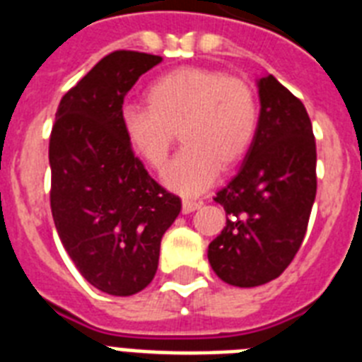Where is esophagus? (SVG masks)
Returning <instances> with one entry per match:
<instances>
[{
  "instance_id": "esophagus-1",
  "label": "esophagus",
  "mask_w": 362,
  "mask_h": 362,
  "mask_svg": "<svg viewBox=\"0 0 362 362\" xmlns=\"http://www.w3.org/2000/svg\"><path fill=\"white\" fill-rule=\"evenodd\" d=\"M201 206L202 202L195 201V199H184V201H182V211H184V214H191V211L199 210Z\"/></svg>"
}]
</instances>
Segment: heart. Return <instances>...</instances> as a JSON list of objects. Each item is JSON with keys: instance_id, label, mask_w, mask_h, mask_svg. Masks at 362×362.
Segmentation results:
<instances>
[{"instance_id": "obj_1", "label": "heart", "mask_w": 362, "mask_h": 362, "mask_svg": "<svg viewBox=\"0 0 362 362\" xmlns=\"http://www.w3.org/2000/svg\"><path fill=\"white\" fill-rule=\"evenodd\" d=\"M148 105L128 104L122 130L137 154L161 171L178 132L186 143L165 173L180 193L206 189L219 169L242 160L258 130V102L242 78L219 70L182 66L148 87Z\"/></svg>"}]
</instances>
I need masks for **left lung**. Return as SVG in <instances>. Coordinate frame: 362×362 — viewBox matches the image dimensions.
Instances as JSON below:
<instances>
[{
	"label": "left lung",
	"instance_id": "1",
	"mask_svg": "<svg viewBox=\"0 0 362 362\" xmlns=\"http://www.w3.org/2000/svg\"><path fill=\"white\" fill-rule=\"evenodd\" d=\"M260 117L238 175L214 201L227 225L208 245L217 277L260 286L290 266L316 199V141L303 102L272 74L258 81Z\"/></svg>",
	"mask_w": 362,
	"mask_h": 362
}]
</instances>
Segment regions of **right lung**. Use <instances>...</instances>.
<instances>
[{
    "label": "right lung",
    "mask_w": 362,
    "mask_h": 362,
    "mask_svg": "<svg viewBox=\"0 0 362 362\" xmlns=\"http://www.w3.org/2000/svg\"><path fill=\"white\" fill-rule=\"evenodd\" d=\"M160 55L117 49L61 98L49 135L55 228L78 272L111 296L151 284L160 243L182 210L146 173L122 130V104Z\"/></svg>",
    "instance_id": "obj_1"
}]
</instances>
